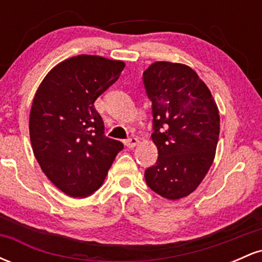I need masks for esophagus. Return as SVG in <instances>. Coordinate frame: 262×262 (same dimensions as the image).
<instances>
[{"label":"esophagus","mask_w":262,"mask_h":262,"mask_svg":"<svg viewBox=\"0 0 262 262\" xmlns=\"http://www.w3.org/2000/svg\"><path fill=\"white\" fill-rule=\"evenodd\" d=\"M138 143H139V139H138V138H135V137L129 138V139L124 141V144L128 146V148H134V146L138 145Z\"/></svg>","instance_id":"1"}]
</instances>
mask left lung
<instances>
[{
  "label": "left lung",
  "instance_id": "left-lung-1",
  "mask_svg": "<svg viewBox=\"0 0 262 262\" xmlns=\"http://www.w3.org/2000/svg\"><path fill=\"white\" fill-rule=\"evenodd\" d=\"M152 102L151 139L156 164L145 170L152 191L167 200L188 196L214 160L219 139V111L209 89L185 64L156 61L143 73Z\"/></svg>",
  "mask_w": 262,
  "mask_h": 262
}]
</instances>
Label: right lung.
<instances>
[{
    "label": "right lung",
    "mask_w": 262,
    "mask_h": 262,
    "mask_svg": "<svg viewBox=\"0 0 262 262\" xmlns=\"http://www.w3.org/2000/svg\"><path fill=\"white\" fill-rule=\"evenodd\" d=\"M125 64L77 55L54 66L39 85L29 114L33 152L45 176L70 197H87L106 179L121 141L104 135L95 101Z\"/></svg>",
    "instance_id": "1"
}]
</instances>
